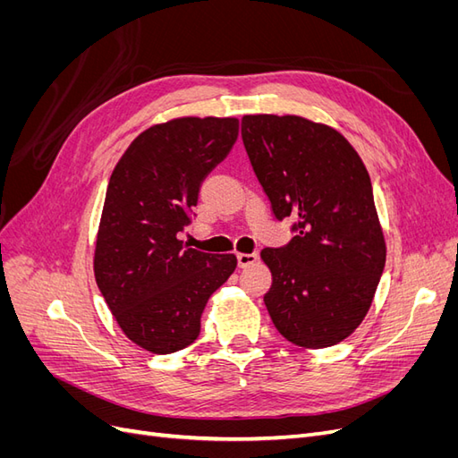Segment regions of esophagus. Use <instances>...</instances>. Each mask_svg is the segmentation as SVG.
Instances as JSON below:
<instances>
[{
  "label": "esophagus",
  "instance_id": "34e87169",
  "mask_svg": "<svg viewBox=\"0 0 458 458\" xmlns=\"http://www.w3.org/2000/svg\"><path fill=\"white\" fill-rule=\"evenodd\" d=\"M259 259V256L256 254V252H252V254H237V261H239V267H248V266H252V263H256Z\"/></svg>",
  "mask_w": 458,
  "mask_h": 458
}]
</instances>
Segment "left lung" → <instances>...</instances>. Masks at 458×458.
<instances>
[{"label": "left lung", "instance_id": "left-lung-1", "mask_svg": "<svg viewBox=\"0 0 458 458\" xmlns=\"http://www.w3.org/2000/svg\"><path fill=\"white\" fill-rule=\"evenodd\" d=\"M241 133L273 216L296 221L293 241L261 250L263 301L288 342L328 348L361 325L386 266L369 172L342 133L301 116L248 114Z\"/></svg>", "mask_w": 458, "mask_h": 458}]
</instances>
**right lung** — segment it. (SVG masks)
<instances>
[{
    "mask_svg": "<svg viewBox=\"0 0 458 458\" xmlns=\"http://www.w3.org/2000/svg\"><path fill=\"white\" fill-rule=\"evenodd\" d=\"M237 118L157 123L110 175L95 242V281L116 323L143 350L165 355L199 338L206 301L237 267L179 239L200 185L233 148Z\"/></svg>",
    "mask_w": 458,
    "mask_h": 458,
    "instance_id": "add662e5",
    "label": "right lung"
}]
</instances>
